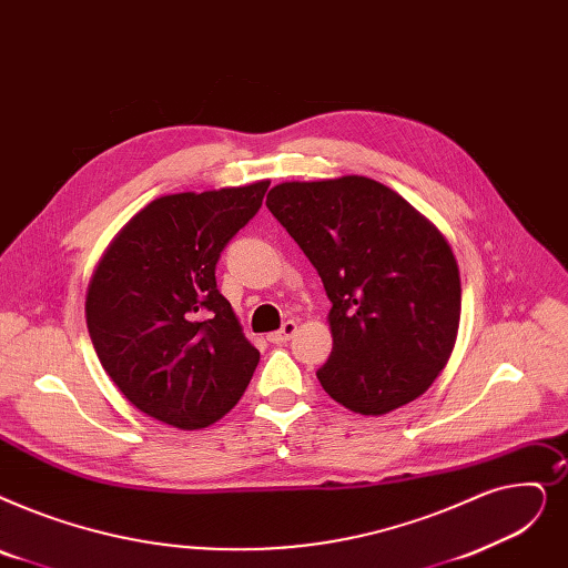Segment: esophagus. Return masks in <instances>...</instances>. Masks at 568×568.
<instances>
[{"label": "esophagus", "instance_id": "esophagus-1", "mask_svg": "<svg viewBox=\"0 0 568 568\" xmlns=\"http://www.w3.org/2000/svg\"><path fill=\"white\" fill-rule=\"evenodd\" d=\"M294 334H297V323H294V320H287V323H285L278 332H271L266 338H268L271 343L281 345V343H287Z\"/></svg>", "mask_w": 568, "mask_h": 568}]
</instances>
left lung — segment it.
Wrapping results in <instances>:
<instances>
[{
  "label": "left lung",
  "mask_w": 568,
  "mask_h": 568,
  "mask_svg": "<svg viewBox=\"0 0 568 568\" xmlns=\"http://www.w3.org/2000/svg\"><path fill=\"white\" fill-rule=\"evenodd\" d=\"M266 206L317 268L334 348L317 368L329 397L362 415L399 408L455 348L462 285L448 241L378 181L281 183Z\"/></svg>",
  "instance_id": "left-lung-1"
}]
</instances>
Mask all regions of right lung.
<instances>
[{
    "mask_svg": "<svg viewBox=\"0 0 568 568\" xmlns=\"http://www.w3.org/2000/svg\"><path fill=\"white\" fill-rule=\"evenodd\" d=\"M268 181L160 196L109 245L88 290V332L104 372L145 415L179 429L220 420L260 351L220 294L215 264L262 206Z\"/></svg>",
    "mask_w": 568,
    "mask_h": 568,
    "instance_id": "right-lung-1",
    "label": "right lung"
}]
</instances>
